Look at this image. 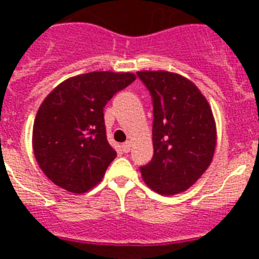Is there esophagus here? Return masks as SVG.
Segmentation results:
<instances>
[{
  "mask_svg": "<svg viewBox=\"0 0 259 259\" xmlns=\"http://www.w3.org/2000/svg\"><path fill=\"white\" fill-rule=\"evenodd\" d=\"M122 150L124 153L130 152V150H131V143H130V141H125V143L122 145Z\"/></svg>",
  "mask_w": 259,
  "mask_h": 259,
  "instance_id": "1",
  "label": "esophagus"
}]
</instances>
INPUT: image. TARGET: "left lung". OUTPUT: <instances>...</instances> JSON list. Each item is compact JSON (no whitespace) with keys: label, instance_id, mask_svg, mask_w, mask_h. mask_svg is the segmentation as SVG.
<instances>
[{"label":"left lung","instance_id":"8db88e82","mask_svg":"<svg viewBox=\"0 0 259 259\" xmlns=\"http://www.w3.org/2000/svg\"><path fill=\"white\" fill-rule=\"evenodd\" d=\"M153 97V159L140 167L145 184L163 196L191 188L217 146L211 106L197 85L170 71H139Z\"/></svg>","mask_w":259,"mask_h":259}]
</instances>
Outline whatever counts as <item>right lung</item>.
Wrapping results in <instances>:
<instances>
[{
  "instance_id": "add662e5",
  "label": "right lung",
  "mask_w": 259,
  "mask_h": 259,
  "mask_svg": "<svg viewBox=\"0 0 259 259\" xmlns=\"http://www.w3.org/2000/svg\"><path fill=\"white\" fill-rule=\"evenodd\" d=\"M136 80L132 72L93 71L68 77L45 97L36 114L32 148L48 179L71 193H85L116 157L106 137L104 107Z\"/></svg>"
}]
</instances>
